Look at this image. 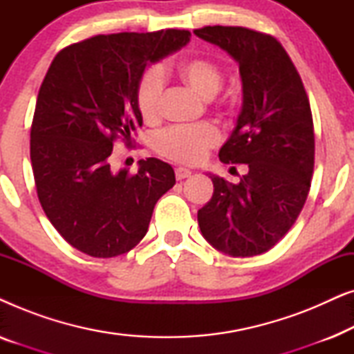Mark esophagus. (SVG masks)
<instances>
[{"instance_id": "34e87169", "label": "esophagus", "mask_w": 354, "mask_h": 354, "mask_svg": "<svg viewBox=\"0 0 354 354\" xmlns=\"http://www.w3.org/2000/svg\"><path fill=\"white\" fill-rule=\"evenodd\" d=\"M190 176H192L190 169H185V167H177L176 169V178H177V180H183V178H187Z\"/></svg>"}]
</instances>
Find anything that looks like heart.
<instances>
[{"label": "heart", "instance_id": "1", "mask_svg": "<svg viewBox=\"0 0 354 354\" xmlns=\"http://www.w3.org/2000/svg\"><path fill=\"white\" fill-rule=\"evenodd\" d=\"M177 75L201 98L209 100L219 91L222 72L216 62L207 57H187L177 64ZM164 91V74L158 67H149L140 75L137 85V104L143 119L153 120L159 114ZM221 142V133L212 124L195 127H172L156 138V149L162 156L183 164H196L206 153Z\"/></svg>", "mask_w": 354, "mask_h": 354}]
</instances>
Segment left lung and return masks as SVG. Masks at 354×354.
<instances>
[{
  "instance_id": "1",
  "label": "left lung",
  "mask_w": 354,
  "mask_h": 354,
  "mask_svg": "<svg viewBox=\"0 0 354 354\" xmlns=\"http://www.w3.org/2000/svg\"><path fill=\"white\" fill-rule=\"evenodd\" d=\"M195 35L239 64L243 103L219 159L248 167L239 183L209 174L214 193L198 211V224L221 253H266L292 229L311 187L314 129L308 95L274 37L222 26L198 28Z\"/></svg>"
}]
</instances>
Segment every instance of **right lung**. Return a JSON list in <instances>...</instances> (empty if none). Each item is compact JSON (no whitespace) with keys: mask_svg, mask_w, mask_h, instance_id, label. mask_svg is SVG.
<instances>
[{"mask_svg":"<svg viewBox=\"0 0 354 354\" xmlns=\"http://www.w3.org/2000/svg\"><path fill=\"white\" fill-rule=\"evenodd\" d=\"M188 30L113 33L64 48L40 86L30 130L38 200L67 243L93 258L127 253L147 235L154 205L176 183L171 164L148 158L114 171L115 138L132 143L143 119L145 67L190 41Z\"/></svg>","mask_w":354,"mask_h":354,"instance_id":"add662e5","label":"right lung"}]
</instances>
